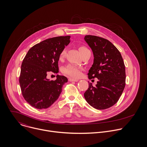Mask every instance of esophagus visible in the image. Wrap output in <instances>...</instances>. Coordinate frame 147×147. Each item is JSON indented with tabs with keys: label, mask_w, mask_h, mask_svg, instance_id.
Wrapping results in <instances>:
<instances>
[{
	"label": "esophagus",
	"mask_w": 147,
	"mask_h": 147,
	"mask_svg": "<svg viewBox=\"0 0 147 147\" xmlns=\"http://www.w3.org/2000/svg\"><path fill=\"white\" fill-rule=\"evenodd\" d=\"M69 80L70 81H74V82H77V81H78V80H77V79H74V78H69Z\"/></svg>",
	"instance_id": "34e87169"
}]
</instances>
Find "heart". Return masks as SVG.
I'll return each instance as SVG.
<instances>
[{
    "mask_svg": "<svg viewBox=\"0 0 147 147\" xmlns=\"http://www.w3.org/2000/svg\"><path fill=\"white\" fill-rule=\"evenodd\" d=\"M78 50L82 56L85 54H86L87 52H90V51L88 50V49L87 47H86L85 46H83V45L79 46ZM66 51L65 49H63L61 52V53L59 55V60H62L64 59V57H65V55H66ZM63 71L66 74H67L73 78H78L81 76V69L79 67H78L76 66L72 65H69L67 66H66L64 69Z\"/></svg>",
    "mask_w": 147,
    "mask_h": 147,
    "instance_id": "heart-1",
    "label": "heart"
}]
</instances>
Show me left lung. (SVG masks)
Returning a JSON list of instances; mask_svg holds the SVG:
<instances>
[{"label":"left lung","mask_w":147,"mask_h":147,"mask_svg":"<svg viewBox=\"0 0 147 147\" xmlns=\"http://www.w3.org/2000/svg\"><path fill=\"white\" fill-rule=\"evenodd\" d=\"M84 39L94 54V63L88 73L89 79L97 78L95 87L89 82L84 96L91 107L106 109L118 101L125 85V71L122 56L109 40L95 35Z\"/></svg>","instance_id":"8db88e82"}]
</instances>
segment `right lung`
<instances>
[{
    "label": "right lung",
    "mask_w": 147,
    "mask_h": 147,
    "mask_svg": "<svg viewBox=\"0 0 147 147\" xmlns=\"http://www.w3.org/2000/svg\"><path fill=\"white\" fill-rule=\"evenodd\" d=\"M70 36L49 38L33 46L22 64L19 83L24 99L32 107L47 109L58 99L67 78L56 76L47 78L49 73L59 72V55L70 43Z\"/></svg>",
    "instance_id": "add662e5"
}]
</instances>
